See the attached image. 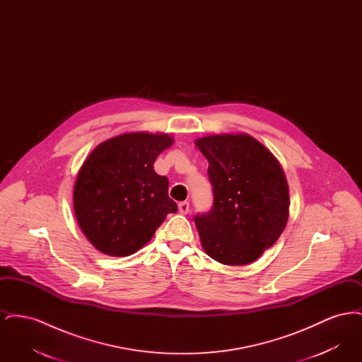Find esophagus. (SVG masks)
I'll return each instance as SVG.
<instances>
[{
	"label": "esophagus",
	"mask_w": 362,
	"mask_h": 362,
	"mask_svg": "<svg viewBox=\"0 0 362 362\" xmlns=\"http://www.w3.org/2000/svg\"><path fill=\"white\" fill-rule=\"evenodd\" d=\"M179 211L182 213V214H187L189 211V202H180L179 204Z\"/></svg>",
	"instance_id": "34e87169"
}]
</instances>
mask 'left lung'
<instances>
[{
	"label": "left lung",
	"instance_id": "left-lung-1",
	"mask_svg": "<svg viewBox=\"0 0 362 362\" xmlns=\"http://www.w3.org/2000/svg\"><path fill=\"white\" fill-rule=\"evenodd\" d=\"M209 161L213 191L210 211L194 221L210 258L248 264L269 250L289 217V189L276 157L247 134L195 141Z\"/></svg>",
	"mask_w": 362,
	"mask_h": 362
}]
</instances>
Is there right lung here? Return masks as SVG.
I'll list each match as a JSON object with an SVG mask.
<instances>
[{
    "mask_svg": "<svg viewBox=\"0 0 362 362\" xmlns=\"http://www.w3.org/2000/svg\"><path fill=\"white\" fill-rule=\"evenodd\" d=\"M167 134L129 133L98 145L83 164L73 192L80 228L99 251L137 252L177 205L168 177L155 173L157 156L173 145Z\"/></svg>",
    "mask_w": 362,
    "mask_h": 362,
    "instance_id": "1",
    "label": "right lung"
}]
</instances>
